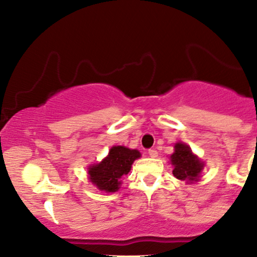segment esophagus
I'll return each instance as SVG.
<instances>
[{
    "label": "esophagus",
    "instance_id": "obj_1",
    "mask_svg": "<svg viewBox=\"0 0 257 257\" xmlns=\"http://www.w3.org/2000/svg\"><path fill=\"white\" fill-rule=\"evenodd\" d=\"M149 155H150V157L156 158L158 156V152L156 151V150H149Z\"/></svg>",
    "mask_w": 257,
    "mask_h": 257
}]
</instances>
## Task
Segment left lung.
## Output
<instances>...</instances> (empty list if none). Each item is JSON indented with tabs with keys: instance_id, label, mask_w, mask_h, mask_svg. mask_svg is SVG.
<instances>
[{
	"instance_id": "1",
	"label": "left lung",
	"mask_w": 257,
	"mask_h": 257,
	"mask_svg": "<svg viewBox=\"0 0 257 257\" xmlns=\"http://www.w3.org/2000/svg\"><path fill=\"white\" fill-rule=\"evenodd\" d=\"M174 149L175 151L170 156V162L174 167V176L187 182L198 181L204 163L197 156H194L190 147L184 143L175 144Z\"/></svg>"
}]
</instances>
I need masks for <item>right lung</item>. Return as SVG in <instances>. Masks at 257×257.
<instances>
[{
  "instance_id": "right-lung-1",
  "label": "right lung",
  "mask_w": 257,
  "mask_h": 257,
  "mask_svg": "<svg viewBox=\"0 0 257 257\" xmlns=\"http://www.w3.org/2000/svg\"><path fill=\"white\" fill-rule=\"evenodd\" d=\"M140 156L138 150H131L124 146L111 147L107 157L88 168L89 180L100 191L116 192L119 188L122 176L131 172L132 164Z\"/></svg>"
}]
</instances>
